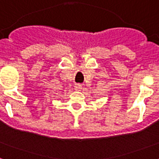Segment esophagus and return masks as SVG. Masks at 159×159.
I'll return each mask as SVG.
<instances>
[{"instance_id": "1", "label": "esophagus", "mask_w": 159, "mask_h": 159, "mask_svg": "<svg viewBox=\"0 0 159 159\" xmlns=\"http://www.w3.org/2000/svg\"><path fill=\"white\" fill-rule=\"evenodd\" d=\"M82 84L80 83H76L75 85H74V89H75L76 90H82Z\"/></svg>"}]
</instances>
